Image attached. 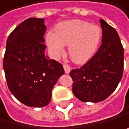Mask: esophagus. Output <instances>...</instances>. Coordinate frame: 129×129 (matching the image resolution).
<instances>
[{
	"instance_id": "esophagus-1",
	"label": "esophagus",
	"mask_w": 129,
	"mask_h": 129,
	"mask_svg": "<svg viewBox=\"0 0 129 129\" xmlns=\"http://www.w3.org/2000/svg\"><path fill=\"white\" fill-rule=\"evenodd\" d=\"M64 72L66 74H69L70 73V71H71V68H70V66L67 64H64Z\"/></svg>"
}]
</instances>
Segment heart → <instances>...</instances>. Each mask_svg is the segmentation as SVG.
I'll list each match as a JSON object with an SVG mask.
<instances>
[{"label":"heart","instance_id":"heart-1","mask_svg":"<svg viewBox=\"0 0 129 129\" xmlns=\"http://www.w3.org/2000/svg\"><path fill=\"white\" fill-rule=\"evenodd\" d=\"M102 38V30L97 25L80 20L60 22L56 33L48 32L45 44L50 55L58 57L68 45L69 57L76 64H84L96 53Z\"/></svg>","mask_w":129,"mask_h":129}]
</instances>
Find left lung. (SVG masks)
I'll return each instance as SVG.
<instances>
[{"label": "left lung", "instance_id": "obj_1", "mask_svg": "<svg viewBox=\"0 0 129 129\" xmlns=\"http://www.w3.org/2000/svg\"><path fill=\"white\" fill-rule=\"evenodd\" d=\"M102 43L98 51L81 68L73 69V92L83 102H100L115 91L124 71V49L114 28L100 20Z\"/></svg>", "mask_w": 129, "mask_h": 129}]
</instances>
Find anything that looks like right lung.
Wrapping results in <instances>:
<instances>
[{
	"label": "right lung",
	"mask_w": 129,
	"mask_h": 129,
	"mask_svg": "<svg viewBox=\"0 0 129 129\" xmlns=\"http://www.w3.org/2000/svg\"><path fill=\"white\" fill-rule=\"evenodd\" d=\"M45 20L28 18L10 33L3 67L11 93L28 107H45L52 90L64 73L59 62L45 56Z\"/></svg>",
	"instance_id": "right-lung-1"
}]
</instances>
